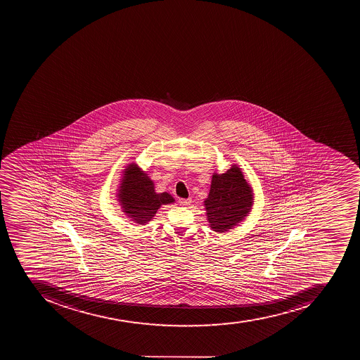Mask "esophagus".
Wrapping results in <instances>:
<instances>
[{
	"instance_id": "34e87169",
	"label": "esophagus",
	"mask_w": 360,
	"mask_h": 360,
	"mask_svg": "<svg viewBox=\"0 0 360 360\" xmlns=\"http://www.w3.org/2000/svg\"><path fill=\"white\" fill-rule=\"evenodd\" d=\"M179 202H180V205H182V206H188V205L191 204V199H179Z\"/></svg>"
}]
</instances>
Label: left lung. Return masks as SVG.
Instances as JSON below:
<instances>
[{
	"mask_svg": "<svg viewBox=\"0 0 360 360\" xmlns=\"http://www.w3.org/2000/svg\"><path fill=\"white\" fill-rule=\"evenodd\" d=\"M204 202L212 231L226 232L243 221L251 210L252 188L244 179L241 169L233 165L225 173H214L210 195Z\"/></svg>",
	"mask_w": 360,
	"mask_h": 360,
	"instance_id": "8db88e82",
	"label": "left lung"
}]
</instances>
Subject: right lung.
<instances>
[{"instance_id":"right-lung-1","label":"right lung","mask_w":360,"mask_h":360,"mask_svg":"<svg viewBox=\"0 0 360 360\" xmlns=\"http://www.w3.org/2000/svg\"><path fill=\"white\" fill-rule=\"evenodd\" d=\"M118 198L126 215L139 224H146L162 205L172 204L170 193H156L154 184L139 165L131 163L124 171Z\"/></svg>"}]
</instances>
